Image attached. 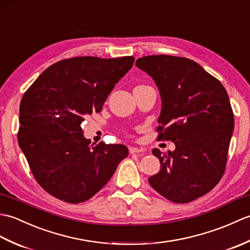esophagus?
<instances>
[{
    "mask_svg": "<svg viewBox=\"0 0 250 250\" xmlns=\"http://www.w3.org/2000/svg\"><path fill=\"white\" fill-rule=\"evenodd\" d=\"M129 151H130V153H132V155H133V153L144 152V148H142V147H135V146H130V147H129Z\"/></svg>",
    "mask_w": 250,
    "mask_h": 250,
    "instance_id": "esophagus-1",
    "label": "esophagus"
}]
</instances>
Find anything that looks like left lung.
<instances>
[{
	"label": "left lung",
	"instance_id": "left-lung-1",
	"mask_svg": "<svg viewBox=\"0 0 250 250\" xmlns=\"http://www.w3.org/2000/svg\"><path fill=\"white\" fill-rule=\"evenodd\" d=\"M135 65L152 77L161 97L160 140L175 150H152L160 172L148 178L151 187L175 203L206 194L225 173L234 129L229 97L218 79L187 58L147 56Z\"/></svg>",
	"mask_w": 250,
	"mask_h": 250
}]
</instances>
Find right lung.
<instances>
[{
	"label": "right lung",
	"mask_w": 250,
	"mask_h": 250,
	"mask_svg": "<svg viewBox=\"0 0 250 250\" xmlns=\"http://www.w3.org/2000/svg\"><path fill=\"white\" fill-rule=\"evenodd\" d=\"M134 57H77L55 63L26 90L20 103L18 143L41 187L76 204L98 193L128 157L125 145H90L82 122L100 113Z\"/></svg>",
	"instance_id": "add662e5"
}]
</instances>
